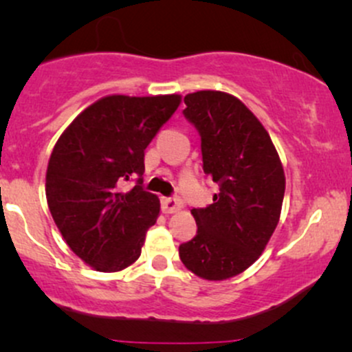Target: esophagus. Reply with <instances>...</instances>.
<instances>
[{"instance_id": "esophagus-1", "label": "esophagus", "mask_w": 352, "mask_h": 352, "mask_svg": "<svg viewBox=\"0 0 352 352\" xmlns=\"http://www.w3.org/2000/svg\"><path fill=\"white\" fill-rule=\"evenodd\" d=\"M162 210H164V213L180 212L182 201L179 199H170V197H165V199H162Z\"/></svg>"}]
</instances>
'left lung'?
<instances>
[{
    "instance_id": "1",
    "label": "left lung",
    "mask_w": 352,
    "mask_h": 352,
    "mask_svg": "<svg viewBox=\"0 0 352 352\" xmlns=\"http://www.w3.org/2000/svg\"><path fill=\"white\" fill-rule=\"evenodd\" d=\"M184 102V116L200 134L204 172L218 193L207 208L192 210L199 228L179 246L180 260L204 280H228L268 245L280 221L285 172L266 129L235 96L197 91Z\"/></svg>"
}]
</instances>
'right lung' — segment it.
Listing matches in <instances>:
<instances>
[{
	"label": "right lung",
	"instance_id": "add662e5",
	"mask_svg": "<svg viewBox=\"0 0 352 352\" xmlns=\"http://www.w3.org/2000/svg\"><path fill=\"white\" fill-rule=\"evenodd\" d=\"M182 96H106L84 109L60 134L46 172L54 223L84 263L120 272L142 252L157 221L159 197L142 187L144 155ZM139 176L131 190L124 182Z\"/></svg>",
	"mask_w": 352,
	"mask_h": 352
}]
</instances>
